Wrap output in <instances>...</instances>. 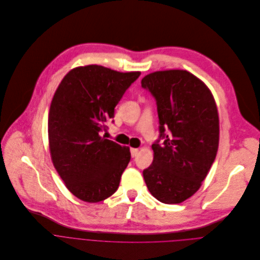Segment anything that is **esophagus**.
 Masks as SVG:
<instances>
[{
  "mask_svg": "<svg viewBox=\"0 0 260 260\" xmlns=\"http://www.w3.org/2000/svg\"><path fill=\"white\" fill-rule=\"evenodd\" d=\"M139 149H137V148H131V154H132V157H136L137 155H138V153H139Z\"/></svg>",
  "mask_w": 260,
  "mask_h": 260,
  "instance_id": "34e87169",
  "label": "esophagus"
}]
</instances>
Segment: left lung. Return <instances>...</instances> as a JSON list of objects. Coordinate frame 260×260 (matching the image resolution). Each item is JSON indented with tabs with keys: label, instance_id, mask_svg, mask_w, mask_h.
Returning <instances> with one entry per match:
<instances>
[{
	"label": "left lung",
	"instance_id": "8db88e82",
	"mask_svg": "<svg viewBox=\"0 0 260 260\" xmlns=\"http://www.w3.org/2000/svg\"><path fill=\"white\" fill-rule=\"evenodd\" d=\"M141 82L156 99L160 138L165 139L162 145H152L154 158L143 171L144 180L158 201L179 204L199 190L216 157L215 100L208 86L187 70L155 71Z\"/></svg>",
	"mask_w": 260,
	"mask_h": 260
}]
</instances>
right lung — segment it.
Segmentation results:
<instances>
[{
  "label": "right lung",
  "mask_w": 260,
  "mask_h": 260,
  "mask_svg": "<svg viewBox=\"0 0 260 260\" xmlns=\"http://www.w3.org/2000/svg\"><path fill=\"white\" fill-rule=\"evenodd\" d=\"M140 74L94 64L78 66L54 94L48 120L51 159L66 188L81 201L100 202L118 189L131 160L129 147L105 139L101 132Z\"/></svg>",
  "instance_id": "add662e5"
}]
</instances>
